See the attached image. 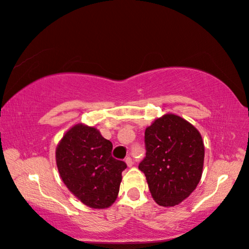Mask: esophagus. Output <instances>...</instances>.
Masks as SVG:
<instances>
[{"mask_svg":"<svg viewBox=\"0 0 249 249\" xmlns=\"http://www.w3.org/2000/svg\"><path fill=\"white\" fill-rule=\"evenodd\" d=\"M125 162L127 163L128 167H131V166H133V163H134L133 160H131V157H129V156H127V157L125 158Z\"/></svg>","mask_w":249,"mask_h":249,"instance_id":"1","label":"esophagus"}]
</instances>
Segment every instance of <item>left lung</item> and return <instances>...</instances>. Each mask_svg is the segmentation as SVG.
Returning a JSON list of instances; mask_svg holds the SVG:
<instances>
[{"label":"left lung","mask_w":249,"mask_h":249,"mask_svg":"<svg viewBox=\"0 0 249 249\" xmlns=\"http://www.w3.org/2000/svg\"><path fill=\"white\" fill-rule=\"evenodd\" d=\"M145 157L139 163L153 199L174 206L186 199L202 176L204 144L197 128L181 116L168 113L144 133Z\"/></svg>","instance_id":"1"}]
</instances>
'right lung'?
<instances>
[{"instance_id":"obj_1","label":"right lung","mask_w":249,"mask_h":249,"mask_svg":"<svg viewBox=\"0 0 249 249\" xmlns=\"http://www.w3.org/2000/svg\"><path fill=\"white\" fill-rule=\"evenodd\" d=\"M112 143L95 127L77 124L63 136L55 151L62 181L92 209H106L118 197L126 163L111 155Z\"/></svg>"}]
</instances>
